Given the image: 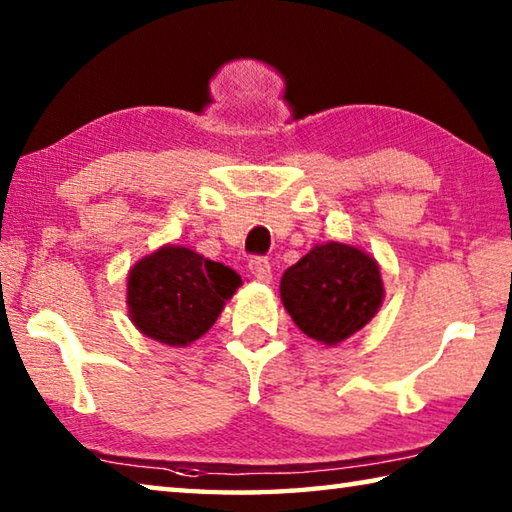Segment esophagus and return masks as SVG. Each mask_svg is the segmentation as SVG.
Returning a JSON list of instances; mask_svg holds the SVG:
<instances>
[{"label": "esophagus", "mask_w": 512, "mask_h": 512, "mask_svg": "<svg viewBox=\"0 0 512 512\" xmlns=\"http://www.w3.org/2000/svg\"><path fill=\"white\" fill-rule=\"evenodd\" d=\"M249 272L256 281H263V283L272 281V265H270V261H267V258H251Z\"/></svg>", "instance_id": "esophagus-1"}]
</instances>
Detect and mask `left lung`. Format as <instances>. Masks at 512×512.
Returning <instances> with one entry per match:
<instances>
[{"label": "left lung", "instance_id": "1", "mask_svg": "<svg viewBox=\"0 0 512 512\" xmlns=\"http://www.w3.org/2000/svg\"><path fill=\"white\" fill-rule=\"evenodd\" d=\"M281 301L301 333L337 346L378 315L384 301L380 265L344 242L315 245L285 270Z\"/></svg>", "mask_w": 512, "mask_h": 512}]
</instances>
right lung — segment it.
I'll return each instance as SVG.
<instances>
[{
    "label": "right lung",
    "instance_id": "add662e5",
    "mask_svg": "<svg viewBox=\"0 0 512 512\" xmlns=\"http://www.w3.org/2000/svg\"><path fill=\"white\" fill-rule=\"evenodd\" d=\"M242 285L231 267L164 245L130 267L128 315L141 335L184 348L200 339Z\"/></svg>",
    "mask_w": 512,
    "mask_h": 512
}]
</instances>
